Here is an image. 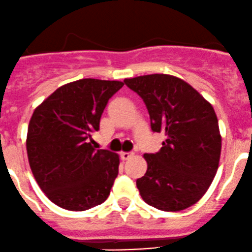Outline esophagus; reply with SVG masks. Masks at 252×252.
<instances>
[{"instance_id":"1","label":"esophagus","mask_w":252,"mask_h":252,"mask_svg":"<svg viewBox=\"0 0 252 252\" xmlns=\"http://www.w3.org/2000/svg\"><path fill=\"white\" fill-rule=\"evenodd\" d=\"M133 155H134L133 152H121V154H119V156H121V158L123 159V161H126V159L130 158Z\"/></svg>"}]
</instances>
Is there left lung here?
<instances>
[{"instance_id":"8db88e82","label":"left lung","mask_w":252,"mask_h":252,"mask_svg":"<svg viewBox=\"0 0 252 252\" xmlns=\"http://www.w3.org/2000/svg\"><path fill=\"white\" fill-rule=\"evenodd\" d=\"M150 114L151 129L166 140L156 154H145L147 171L136 180L147 205L182 211L196 204L218 169L220 139L215 110L192 86L167 74L126 79Z\"/></svg>"}]
</instances>
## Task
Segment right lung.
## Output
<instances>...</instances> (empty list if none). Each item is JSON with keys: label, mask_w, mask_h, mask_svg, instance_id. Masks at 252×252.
Here are the masks:
<instances>
[{"label": "right lung", "mask_w": 252, "mask_h": 252, "mask_svg": "<svg viewBox=\"0 0 252 252\" xmlns=\"http://www.w3.org/2000/svg\"><path fill=\"white\" fill-rule=\"evenodd\" d=\"M122 81L80 79L58 88L32 113L27 136L30 168L42 191L64 210L102 204L118 175L119 156L91 145L108 100Z\"/></svg>", "instance_id": "right-lung-1"}]
</instances>
